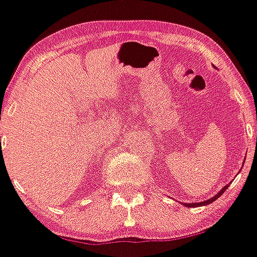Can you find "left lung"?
<instances>
[{"mask_svg": "<svg viewBox=\"0 0 257 257\" xmlns=\"http://www.w3.org/2000/svg\"><path fill=\"white\" fill-rule=\"evenodd\" d=\"M227 187H228V185H226V186H223V189L219 191V193H216V195H214L212 198H210V199H207V201H203V202H193V203H183L186 207H199V206H206V204H210L212 203L214 201H216L220 195H222L224 191L227 190Z\"/></svg>", "mask_w": 257, "mask_h": 257, "instance_id": "obj_1", "label": "left lung"}]
</instances>
